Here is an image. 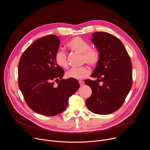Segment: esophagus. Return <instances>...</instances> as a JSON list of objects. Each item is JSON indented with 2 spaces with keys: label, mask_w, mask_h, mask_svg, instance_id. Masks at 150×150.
Masks as SVG:
<instances>
[{
  "label": "esophagus",
  "mask_w": 150,
  "mask_h": 150,
  "mask_svg": "<svg viewBox=\"0 0 150 150\" xmlns=\"http://www.w3.org/2000/svg\"><path fill=\"white\" fill-rule=\"evenodd\" d=\"M79 82V84H80V86H83V85H84V82L83 81H82V80H80V81Z\"/></svg>",
  "instance_id": "obj_1"
}]
</instances>
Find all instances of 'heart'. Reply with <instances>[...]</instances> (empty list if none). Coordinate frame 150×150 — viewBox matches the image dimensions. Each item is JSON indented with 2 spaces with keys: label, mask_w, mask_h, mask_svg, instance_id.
Segmentation results:
<instances>
[{
  "label": "heart",
  "mask_w": 150,
  "mask_h": 150,
  "mask_svg": "<svg viewBox=\"0 0 150 150\" xmlns=\"http://www.w3.org/2000/svg\"><path fill=\"white\" fill-rule=\"evenodd\" d=\"M67 47L71 51L82 53V62H86L92 67H96L100 61V52L96 48L91 47V44L80 37H74L66 43ZM54 61L57 66L67 69L68 63L65 52L57 50L54 56ZM91 73L89 67L83 66L79 68H73L66 73V77L77 80H82L88 77Z\"/></svg>",
  "instance_id": "1"
}]
</instances>
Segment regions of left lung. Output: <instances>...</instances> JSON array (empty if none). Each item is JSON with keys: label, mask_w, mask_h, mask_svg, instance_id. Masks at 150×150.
I'll return each instance as SVG.
<instances>
[{"label": "left lung", "mask_w": 150, "mask_h": 150, "mask_svg": "<svg viewBox=\"0 0 150 150\" xmlns=\"http://www.w3.org/2000/svg\"><path fill=\"white\" fill-rule=\"evenodd\" d=\"M93 35L92 41L98 49L100 57L91 77H97L103 85H100L96 80H85L92 89L86 104L92 112L108 115L121 107L132 88V63L118 38L104 32H94Z\"/></svg>", "instance_id": "8db88e82"}]
</instances>
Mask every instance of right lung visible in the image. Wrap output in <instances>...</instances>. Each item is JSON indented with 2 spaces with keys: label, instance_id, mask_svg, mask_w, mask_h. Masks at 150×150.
<instances>
[{
  "label": "right lung",
  "instance_id": "obj_1",
  "mask_svg": "<svg viewBox=\"0 0 150 150\" xmlns=\"http://www.w3.org/2000/svg\"><path fill=\"white\" fill-rule=\"evenodd\" d=\"M59 43L55 35L40 38L27 48L18 64V86L26 103L33 111L45 116L62 112L80 86L77 79H62L64 71L54 59Z\"/></svg>",
  "mask_w": 150,
  "mask_h": 150
}]
</instances>
